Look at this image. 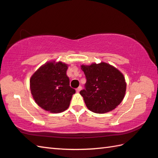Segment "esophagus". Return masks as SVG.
<instances>
[{"instance_id": "34e87169", "label": "esophagus", "mask_w": 158, "mask_h": 158, "mask_svg": "<svg viewBox=\"0 0 158 158\" xmlns=\"http://www.w3.org/2000/svg\"><path fill=\"white\" fill-rule=\"evenodd\" d=\"M81 89H82V87H81V86H79V87L77 88V89H76V91H77V93H79V92H80V90H81Z\"/></svg>"}]
</instances>
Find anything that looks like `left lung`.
Here are the masks:
<instances>
[{
    "mask_svg": "<svg viewBox=\"0 0 158 158\" xmlns=\"http://www.w3.org/2000/svg\"><path fill=\"white\" fill-rule=\"evenodd\" d=\"M86 79L80 91L89 110L103 114L113 110L123 100L126 83L123 74L106 63L81 65Z\"/></svg>",
    "mask_w": 158,
    "mask_h": 158,
    "instance_id": "obj_1",
    "label": "left lung"
}]
</instances>
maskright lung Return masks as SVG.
Wrapping results in <instances>:
<instances>
[{"label": "right lung", "mask_w": 158, "mask_h": 158, "mask_svg": "<svg viewBox=\"0 0 158 158\" xmlns=\"http://www.w3.org/2000/svg\"><path fill=\"white\" fill-rule=\"evenodd\" d=\"M68 65L62 62H49L31 77L30 88L35 102L44 110L59 113L68 108L75 90L69 85L66 75Z\"/></svg>", "instance_id": "right-lung-1"}]
</instances>
